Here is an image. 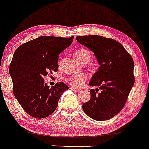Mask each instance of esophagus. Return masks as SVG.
<instances>
[{
  "mask_svg": "<svg viewBox=\"0 0 149 149\" xmlns=\"http://www.w3.org/2000/svg\"><path fill=\"white\" fill-rule=\"evenodd\" d=\"M70 89H72V91H76V92H77V91H80V89H78V88H76V87H71Z\"/></svg>",
  "mask_w": 149,
  "mask_h": 149,
  "instance_id": "34e87169",
  "label": "esophagus"
}]
</instances>
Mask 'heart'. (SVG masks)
Instances as JSON below:
<instances>
[{
  "instance_id": "obj_1",
  "label": "heart",
  "mask_w": 149,
  "mask_h": 149,
  "mask_svg": "<svg viewBox=\"0 0 149 149\" xmlns=\"http://www.w3.org/2000/svg\"><path fill=\"white\" fill-rule=\"evenodd\" d=\"M75 58L80 62H83L86 61L89 62L91 58V53L86 49H79L75 52ZM87 79V75L84 73H80L72 75L68 79V81L70 84L74 87H80L82 85L85 80Z\"/></svg>"
}]
</instances>
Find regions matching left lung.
<instances>
[{
	"mask_svg": "<svg viewBox=\"0 0 149 149\" xmlns=\"http://www.w3.org/2000/svg\"><path fill=\"white\" fill-rule=\"evenodd\" d=\"M76 39L93 52L100 65L89 83L99 89H90L91 98L83 104V111L96 121L109 120L121 111L134 84L133 59L112 38L89 35Z\"/></svg>",
	"mask_w": 149,
	"mask_h": 149,
	"instance_id": "left-lung-1",
	"label": "left lung"
}]
</instances>
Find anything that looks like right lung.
Here are the masks:
<instances>
[{
  "label": "right lung",
  "mask_w": 149,
  "mask_h": 149,
  "mask_svg": "<svg viewBox=\"0 0 149 149\" xmlns=\"http://www.w3.org/2000/svg\"><path fill=\"white\" fill-rule=\"evenodd\" d=\"M73 38L42 36L22 44L14 53L9 66L13 94L32 117L49 116L58 107L61 95L68 89L62 82L49 88L44 77L49 72L58 71L59 54L70 45Z\"/></svg>",
  "instance_id": "add662e5"
}]
</instances>
